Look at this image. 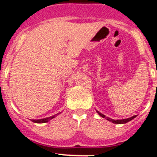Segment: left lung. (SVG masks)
I'll list each match as a JSON object with an SVG mask.
<instances>
[{"label":"left lung","mask_w":157,"mask_h":157,"mask_svg":"<svg viewBox=\"0 0 157 157\" xmlns=\"http://www.w3.org/2000/svg\"><path fill=\"white\" fill-rule=\"evenodd\" d=\"M97 113H98V114L101 116V117H102L103 118H105V116L103 115L102 113H101L100 112H98V111H97ZM135 117H136V116H133V117H130V118H128V119L116 120V121H115V120L111 119V118H109V117H106V119H107L108 121H111V122H113V123H114V124H125V123H127V122H128V121H132V120L133 119V118H135Z\"/></svg>","instance_id":"8db88e82"}]
</instances>
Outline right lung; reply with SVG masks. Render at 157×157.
<instances>
[{
	"instance_id": "right-lung-1",
	"label": "right lung",
	"mask_w": 157,
	"mask_h": 157,
	"mask_svg": "<svg viewBox=\"0 0 157 157\" xmlns=\"http://www.w3.org/2000/svg\"><path fill=\"white\" fill-rule=\"evenodd\" d=\"M57 114H59V113H57ZM56 114V115H57ZM54 116L53 117H48V118H44V119H40V120H33V122H35V123H45V122H48L49 120L52 119V118H54Z\"/></svg>"
}]
</instances>
